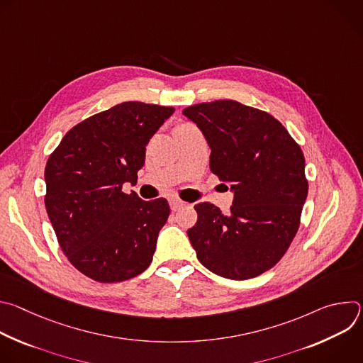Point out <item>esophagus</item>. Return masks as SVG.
<instances>
[{"label": "esophagus", "instance_id": "obj_1", "mask_svg": "<svg viewBox=\"0 0 363 363\" xmlns=\"http://www.w3.org/2000/svg\"><path fill=\"white\" fill-rule=\"evenodd\" d=\"M184 205H185V202H184V201H181V199H178V198H172V199H169V206H171V210H172V211H178V210H181Z\"/></svg>", "mask_w": 363, "mask_h": 363}]
</instances>
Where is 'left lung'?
Returning <instances> with one entry per match:
<instances>
[{"instance_id": "8db88e82", "label": "left lung", "mask_w": 363, "mask_h": 363, "mask_svg": "<svg viewBox=\"0 0 363 363\" xmlns=\"http://www.w3.org/2000/svg\"><path fill=\"white\" fill-rule=\"evenodd\" d=\"M211 147L210 168L234 194L230 214L195 205L186 231L199 263L231 280L270 270L291 244L307 196L304 157L272 115L235 100L198 103L182 112Z\"/></svg>"}]
</instances>
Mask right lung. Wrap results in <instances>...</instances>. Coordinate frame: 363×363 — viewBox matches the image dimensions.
Here are the masks:
<instances>
[{
    "label": "right lung",
    "instance_id": "add662e5",
    "mask_svg": "<svg viewBox=\"0 0 363 363\" xmlns=\"http://www.w3.org/2000/svg\"><path fill=\"white\" fill-rule=\"evenodd\" d=\"M174 108L125 101L70 129L45 165V210L69 262L100 283L129 280L152 263L169 216L165 198L125 194L146 145Z\"/></svg>",
    "mask_w": 363,
    "mask_h": 363
}]
</instances>
